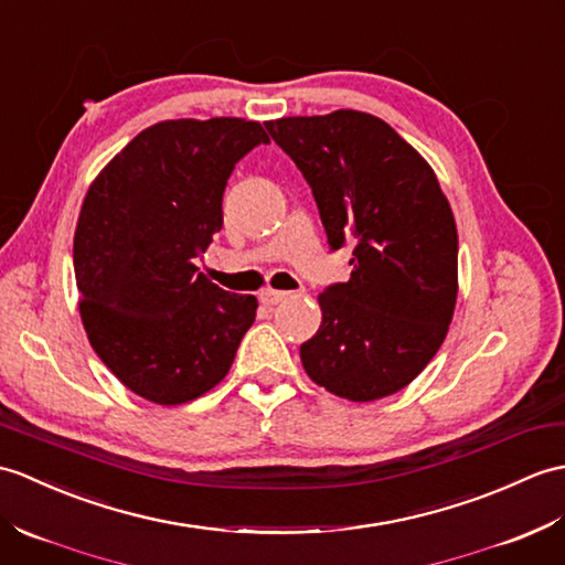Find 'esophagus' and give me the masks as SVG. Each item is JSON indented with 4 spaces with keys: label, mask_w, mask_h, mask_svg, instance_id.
Returning <instances> with one entry per match:
<instances>
[{
    "label": "esophagus",
    "mask_w": 565,
    "mask_h": 565,
    "mask_svg": "<svg viewBox=\"0 0 565 565\" xmlns=\"http://www.w3.org/2000/svg\"><path fill=\"white\" fill-rule=\"evenodd\" d=\"M288 298V294L286 291H274V288H267V291H262L259 294V300L265 306H277V303H281V300H286Z\"/></svg>",
    "instance_id": "1"
}]
</instances>
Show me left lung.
<instances>
[{
	"instance_id": "1",
	"label": "left lung",
	"mask_w": 565,
	"mask_h": 565,
	"mask_svg": "<svg viewBox=\"0 0 565 565\" xmlns=\"http://www.w3.org/2000/svg\"><path fill=\"white\" fill-rule=\"evenodd\" d=\"M312 190L330 250L353 243L351 277L320 294L300 344L312 383L351 402L395 395L436 356L457 300V228L433 168L359 110L265 122Z\"/></svg>"
}]
</instances>
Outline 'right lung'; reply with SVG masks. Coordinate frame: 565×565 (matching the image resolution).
<instances>
[{"mask_svg": "<svg viewBox=\"0 0 565 565\" xmlns=\"http://www.w3.org/2000/svg\"><path fill=\"white\" fill-rule=\"evenodd\" d=\"M269 137L238 117L143 129L88 188L74 274L88 342L113 375L156 404H185L226 377L257 298L223 291L194 259L223 226V190Z\"/></svg>", "mask_w": 565, "mask_h": 565, "instance_id": "right-lung-1", "label": "right lung"}]
</instances>
